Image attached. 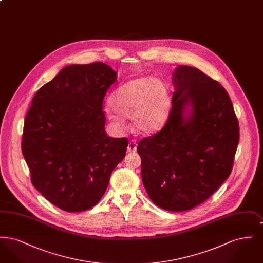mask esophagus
Here are the masks:
<instances>
[{"label": "esophagus", "instance_id": "1", "mask_svg": "<svg viewBox=\"0 0 263 263\" xmlns=\"http://www.w3.org/2000/svg\"><path fill=\"white\" fill-rule=\"evenodd\" d=\"M137 150V144H136V141L135 140H132L129 142L128 144V147H127V151L129 153H133V152H136Z\"/></svg>", "mask_w": 263, "mask_h": 263}]
</instances>
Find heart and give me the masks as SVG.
<instances>
[{
	"label": "heart",
	"mask_w": 263,
	"mask_h": 263,
	"mask_svg": "<svg viewBox=\"0 0 263 263\" xmlns=\"http://www.w3.org/2000/svg\"><path fill=\"white\" fill-rule=\"evenodd\" d=\"M109 105L115 113L108 119L118 129H125L126 118L134 119L140 134L157 133L167 121L171 99L163 83L155 78H140L131 81L113 93Z\"/></svg>",
	"instance_id": "b5f03b06"
}]
</instances>
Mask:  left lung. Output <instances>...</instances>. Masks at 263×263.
<instances>
[{
  "label": "left lung",
  "mask_w": 263,
  "mask_h": 263,
  "mask_svg": "<svg viewBox=\"0 0 263 263\" xmlns=\"http://www.w3.org/2000/svg\"><path fill=\"white\" fill-rule=\"evenodd\" d=\"M175 91L166 123L138 143L142 180L157 206L190 210L231 175L239 141L232 100L217 81L190 66L173 74Z\"/></svg>",
  "instance_id": "left-lung-1"
}]
</instances>
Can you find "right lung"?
<instances>
[{
	"instance_id": "1",
	"label": "right lung",
	"mask_w": 263,
	"mask_h": 263,
	"mask_svg": "<svg viewBox=\"0 0 263 263\" xmlns=\"http://www.w3.org/2000/svg\"><path fill=\"white\" fill-rule=\"evenodd\" d=\"M117 80L108 65H70L39 88L25 116L22 151L31 182L67 212L92 208L103 196L128 140L106 135L102 102Z\"/></svg>"
}]
</instances>
